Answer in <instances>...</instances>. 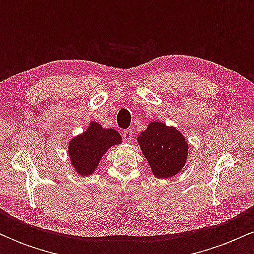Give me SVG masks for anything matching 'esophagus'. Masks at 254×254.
<instances>
[{
	"mask_svg": "<svg viewBox=\"0 0 254 254\" xmlns=\"http://www.w3.org/2000/svg\"><path fill=\"white\" fill-rule=\"evenodd\" d=\"M132 136H133V133L131 129H127L123 131V139H124V142H127V143H130V142L132 141Z\"/></svg>",
	"mask_w": 254,
	"mask_h": 254,
	"instance_id": "esophagus-1",
	"label": "esophagus"
}]
</instances>
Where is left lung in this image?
<instances>
[{
	"label": "left lung",
	"instance_id": "8db88e82",
	"mask_svg": "<svg viewBox=\"0 0 254 254\" xmlns=\"http://www.w3.org/2000/svg\"><path fill=\"white\" fill-rule=\"evenodd\" d=\"M139 148L159 179H168L183 170L189 154L185 136L174 127L162 122H150L147 129L137 137Z\"/></svg>",
	"mask_w": 254,
	"mask_h": 254
}]
</instances>
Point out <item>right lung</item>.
Instances as JSON below:
<instances>
[{
  "label": "right lung",
  "mask_w": 254,
  "mask_h": 254,
  "mask_svg": "<svg viewBox=\"0 0 254 254\" xmlns=\"http://www.w3.org/2000/svg\"><path fill=\"white\" fill-rule=\"evenodd\" d=\"M121 143L122 136L117 130L105 129L97 122H90L86 131L69 141V159L78 176L88 177L97 170L104 154Z\"/></svg>",
  "instance_id": "right-lung-1"
}]
</instances>
